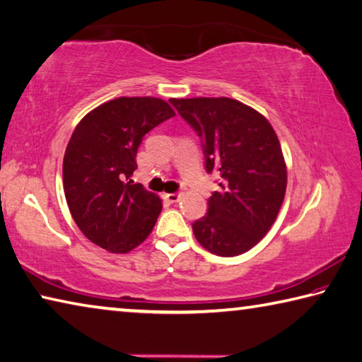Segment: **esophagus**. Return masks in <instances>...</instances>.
Wrapping results in <instances>:
<instances>
[{"label":"esophagus","mask_w":362,"mask_h":362,"mask_svg":"<svg viewBox=\"0 0 362 362\" xmlns=\"http://www.w3.org/2000/svg\"><path fill=\"white\" fill-rule=\"evenodd\" d=\"M164 198H166L169 202H177V201H180L182 193H166L164 194Z\"/></svg>","instance_id":"obj_1"}]
</instances>
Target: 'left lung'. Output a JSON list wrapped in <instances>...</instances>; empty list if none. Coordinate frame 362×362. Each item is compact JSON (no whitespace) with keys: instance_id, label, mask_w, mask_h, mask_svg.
Returning <instances> with one entry per match:
<instances>
[{"instance_id":"obj_1","label":"left lung","mask_w":362,"mask_h":362,"mask_svg":"<svg viewBox=\"0 0 362 362\" xmlns=\"http://www.w3.org/2000/svg\"><path fill=\"white\" fill-rule=\"evenodd\" d=\"M204 141L207 173L220 192L193 223L196 240L218 256L248 252L277 220L286 192V163L277 134L258 110L233 98H170Z\"/></svg>"}]
</instances>
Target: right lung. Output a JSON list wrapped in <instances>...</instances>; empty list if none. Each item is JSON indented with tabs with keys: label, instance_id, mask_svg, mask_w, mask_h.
Instances as JSON below:
<instances>
[{
	"label": "right lung",
	"instance_id": "add662e5",
	"mask_svg": "<svg viewBox=\"0 0 362 362\" xmlns=\"http://www.w3.org/2000/svg\"><path fill=\"white\" fill-rule=\"evenodd\" d=\"M174 115L160 98L122 96L77 123L63 158V188L76 225L98 247L128 253L152 233L163 202L129 177L142 137Z\"/></svg>",
	"mask_w": 362,
	"mask_h": 362
}]
</instances>
